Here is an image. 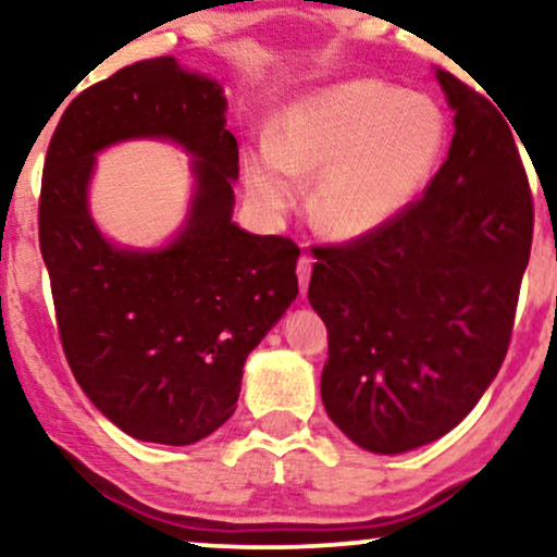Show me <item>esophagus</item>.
<instances>
[{
  "label": "esophagus",
  "instance_id": "1",
  "mask_svg": "<svg viewBox=\"0 0 557 557\" xmlns=\"http://www.w3.org/2000/svg\"><path fill=\"white\" fill-rule=\"evenodd\" d=\"M311 270H313V259L302 255L298 259V280H300V293H306L308 287V280H311Z\"/></svg>",
  "mask_w": 557,
  "mask_h": 557
}]
</instances>
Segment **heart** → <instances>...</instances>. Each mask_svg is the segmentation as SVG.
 <instances>
[{"mask_svg":"<svg viewBox=\"0 0 557 557\" xmlns=\"http://www.w3.org/2000/svg\"><path fill=\"white\" fill-rule=\"evenodd\" d=\"M445 140V115L432 97L375 79L344 82L287 108L272 146L246 157L244 180L259 206L283 213L298 200V177H319L315 226L355 242L417 200Z\"/></svg>","mask_w":557,"mask_h":557,"instance_id":"b5f03b06","label":"heart"}]
</instances>
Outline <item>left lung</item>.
<instances>
[{
  "label": "left lung",
  "mask_w": 557,
  "mask_h": 557,
  "mask_svg": "<svg viewBox=\"0 0 557 557\" xmlns=\"http://www.w3.org/2000/svg\"><path fill=\"white\" fill-rule=\"evenodd\" d=\"M436 79L455 110L445 164L388 226L315 246L308 285L329 331L323 406L380 455L440 440L473 411L509 349L532 249L513 125L457 76Z\"/></svg>",
  "instance_id": "left-lung-1"
}]
</instances>
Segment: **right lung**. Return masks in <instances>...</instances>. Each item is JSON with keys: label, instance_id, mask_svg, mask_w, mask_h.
<instances>
[{"label": "right lung", "instance_id": "1", "mask_svg": "<svg viewBox=\"0 0 557 557\" xmlns=\"http://www.w3.org/2000/svg\"><path fill=\"white\" fill-rule=\"evenodd\" d=\"M223 112L221 84L159 55L76 95L48 144L38 234L63 355L91 404L140 442L215 432L249 351L298 295V246L231 223L238 144ZM140 135L198 157L194 213L161 252L115 250L86 210L94 153Z\"/></svg>", "mask_w": 557, "mask_h": 557}]
</instances>
